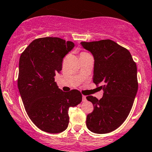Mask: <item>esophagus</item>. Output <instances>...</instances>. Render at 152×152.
Instances as JSON below:
<instances>
[{
    "mask_svg": "<svg viewBox=\"0 0 152 152\" xmlns=\"http://www.w3.org/2000/svg\"><path fill=\"white\" fill-rule=\"evenodd\" d=\"M87 99H86V96H84V95H83V102H86Z\"/></svg>",
    "mask_w": 152,
    "mask_h": 152,
    "instance_id": "1",
    "label": "esophagus"
}]
</instances>
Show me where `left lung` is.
<instances>
[{"mask_svg": "<svg viewBox=\"0 0 152 152\" xmlns=\"http://www.w3.org/2000/svg\"><path fill=\"white\" fill-rule=\"evenodd\" d=\"M81 45L93 55V82L104 91L99 100L86 97L94 104L86 126L94 133H108L122 124L132 109L138 88L137 66L128 50L110 39L83 42Z\"/></svg>", "mask_w": 152, "mask_h": 152, "instance_id": "8db88e82", "label": "left lung"}]
</instances>
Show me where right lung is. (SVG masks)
<instances>
[{
  "instance_id": "right-lung-1",
  "label": "right lung",
  "mask_w": 152,
  "mask_h": 152,
  "mask_svg": "<svg viewBox=\"0 0 152 152\" xmlns=\"http://www.w3.org/2000/svg\"><path fill=\"white\" fill-rule=\"evenodd\" d=\"M75 44L58 37L34 40L21 54L18 86L25 109L33 123L42 131L60 133L69 121V109L82 101V94L74 89L58 88L54 77L62 69L66 55Z\"/></svg>"
}]
</instances>
